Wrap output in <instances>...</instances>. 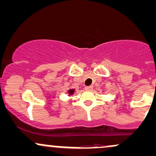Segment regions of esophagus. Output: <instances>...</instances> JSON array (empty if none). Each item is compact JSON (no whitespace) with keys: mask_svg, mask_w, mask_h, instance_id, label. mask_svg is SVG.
I'll list each match as a JSON object with an SVG mask.
<instances>
[{"mask_svg":"<svg viewBox=\"0 0 156 156\" xmlns=\"http://www.w3.org/2000/svg\"><path fill=\"white\" fill-rule=\"evenodd\" d=\"M85 89L87 90V91H91L93 89V87L92 86H85Z\"/></svg>","mask_w":156,"mask_h":156,"instance_id":"obj_1","label":"esophagus"}]
</instances>
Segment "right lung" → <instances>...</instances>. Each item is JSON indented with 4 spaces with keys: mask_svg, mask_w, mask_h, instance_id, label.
Instances as JSON below:
<instances>
[{
    "mask_svg": "<svg viewBox=\"0 0 156 156\" xmlns=\"http://www.w3.org/2000/svg\"><path fill=\"white\" fill-rule=\"evenodd\" d=\"M74 92H75V90L74 89H69L68 91V95H69V96H71V95H73V94H74Z\"/></svg>",
    "mask_w": 156,
    "mask_h": 156,
    "instance_id": "1",
    "label": "right lung"
}]
</instances>
